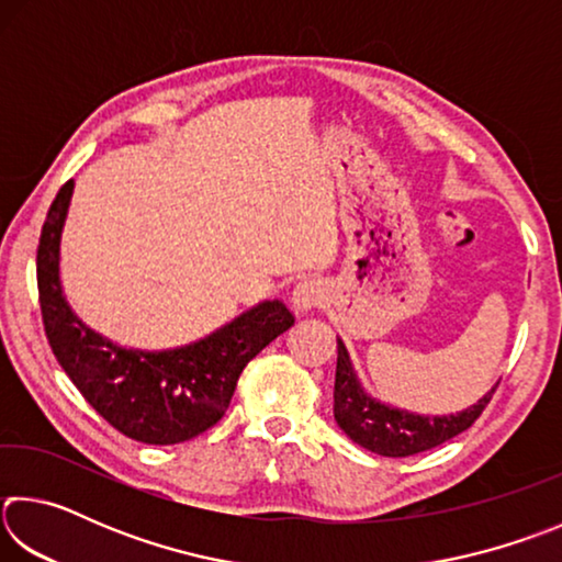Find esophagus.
<instances>
[{
	"instance_id": "34e87169",
	"label": "esophagus",
	"mask_w": 562,
	"mask_h": 562,
	"mask_svg": "<svg viewBox=\"0 0 562 562\" xmlns=\"http://www.w3.org/2000/svg\"><path fill=\"white\" fill-rule=\"evenodd\" d=\"M322 300H325V284L319 280H302L292 290V310L297 315H307L310 310L319 307Z\"/></svg>"
}]
</instances>
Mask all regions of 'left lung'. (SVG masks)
<instances>
[{"mask_svg":"<svg viewBox=\"0 0 562 562\" xmlns=\"http://www.w3.org/2000/svg\"><path fill=\"white\" fill-rule=\"evenodd\" d=\"M498 386V384H496ZM483 394L473 406L463 408L459 414L446 416H424L406 412V408L389 406L384 402L364 392L359 384L355 367H351L349 351L345 341L337 337V376H335V418L339 429L345 431L351 441L359 443L361 449L374 451L379 456H414L429 451L434 446L453 439L481 416L483 408L488 406L493 392Z\"/></svg>","mask_w":562,"mask_h":562,"instance_id":"1","label":"left lung"}]
</instances>
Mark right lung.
Segmentation results:
<instances>
[{
	"label": "right lung",
	"instance_id": "right-lung-1",
	"mask_svg": "<svg viewBox=\"0 0 562 562\" xmlns=\"http://www.w3.org/2000/svg\"><path fill=\"white\" fill-rule=\"evenodd\" d=\"M71 193L74 180L56 193L36 250L42 319L54 357L83 398L128 439L154 446L193 439L221 422L247 361L294 325L292 312L280 300H265L186 347L113 345L83 325L64 297L59 250Z\"/></svg>",
	"mask_w": 562,
	"mask_h": 562
}]
</instances>
